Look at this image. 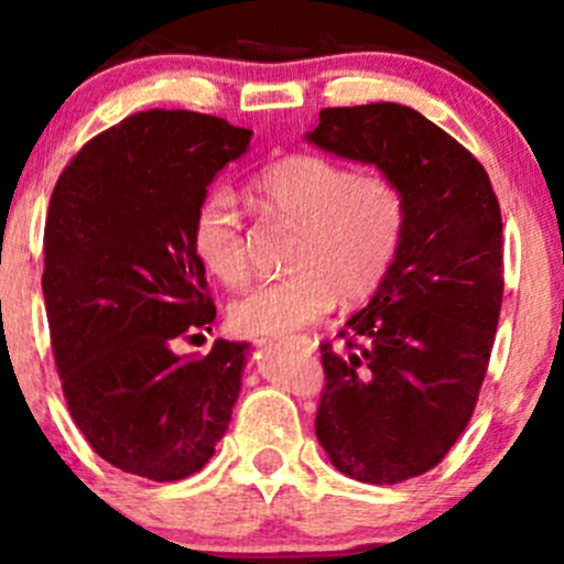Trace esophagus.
<instances>
[{
	"mask_svg": "<svg viewBox=\"0 0 564 564\" xmlns=\"http://www.w3.org/2000/svg\"><path fill=\"white\" fill-rule=\"evenodd\" d=\"M259 344H267V338H261V340H259ZM303 344H311V340H303Z\"/></svg>",
	"mask_w": 564,
	"mask_h": 564,
	"instance_id": "1",
	"label": "esophagus"
}]
</instances>
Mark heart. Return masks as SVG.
Masks as SVG:
<instances>
[{"label":"heart","instance_id":"heart-1","mask_svg":"<svg viewBox=\"0 0 564 564\" xmlns=\"http://www.w3.org/2000/svg\"><path fill=\"white\" fill-rule=\"evenodd\" d=\"M256 198L272 218L297 226L292 275L250 289L229 308L242 335L272 338L311 327L335 303H362L390 275L409 226V202L388 174H355L322 155H286L256 176ZM191 246L224 286L250 275L242 215L229 191H209L193 209Z\"/></svg>","mask_w":564,"mask_h":564}]
</instances>
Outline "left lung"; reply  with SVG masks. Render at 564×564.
I'll use <instances>...</instances> for the list:
<instances>
[{
    "label": "left lung",
    "mask_w": 564,
    "mask_h": 564,
    "mask_svg": "<svg viewBox=\"0 0 564 564\" xmlns=\"http://www.w3.org/2000/svg\"><path fill=\"white\" fill-rule=\"evenodd\" d=\"M305 139L371 163L409 202L401 253L371 303L322 344L316 440L335 469L392 486L464 434L502 308V215L486 169L409 106L324 108Z\"/></svg>",
    "instance_id": "obj_1"
}]
</instances>
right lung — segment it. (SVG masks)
I'll return each mask as SVG.
<instances>
[{
	"mask_svg": "<svg viewBox=\"0 0 564 564\" xmlns=\"http://www.w3.org/2000/svg\"><path fill=\"white\" fill-rule=\"evenodd\" d=\"M253 130L196 111L133 113L65 166L45 218L43 297L67 409L117 469L172 482L229 429L248 344H174L215 322L191 220Z\"/></svg>",
	"mask_w": 564,
	"mask_h": 564,
	"instance_id": "1",
	"label": "right lung"
}]
</instances>
